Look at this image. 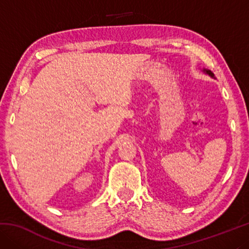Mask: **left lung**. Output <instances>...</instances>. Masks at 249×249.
Here are the masks:
<instances>
[{"instance_id": "left-lung-1", "label": "left lung", "mask_w": 249, "mask_h": 249, "mask_svg": "<svg viewBox=\"0 0 249 249\" xmlns=\"http://www.w3.org/2000/svg\"><path fill=\"white\" fill-rule=\"evenodd\" d=\"M204 71H205V72H206V73H208V74H210V75H211V77H214V74H213L212 72H211V71H210V70H204Z\"/></svg>"}]
</instances>
